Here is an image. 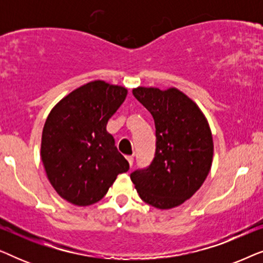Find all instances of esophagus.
I'll return each mask as SVG.
<instances>
[{"label":"esophagus","mask_w":263,"mask_h":263,"mask_svg":"<svg viewBox=\"0 0 263 263\" xmlns=\"http://www.w3.org/2000/svg\"><path fill=\"white\" fill-rule=\"evenodd\" d=\"M125 159L128 160V164H129V166H133V161H134V158L133 157H130V156H128V157H125Z\"/></svg>","instance_id":"esophagus-1"}]
</instances>
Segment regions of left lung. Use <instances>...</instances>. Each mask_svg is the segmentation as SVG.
Wrapping results in <instances>:
<instances>
[{"label": "left lung", "mask_w": 263, "mask_h": 263, "mask_svg": "<svg viewBox=\"0 0 263 263\" xmlns=\"http://www.w3.org/2000/svg\"><path fill=\"white\" fill-rule=\"evenodd\" d=\"M133 95L154 120L156 154L145 170L130 175L146 203L170 210L190 199L203 184L213 161V138L197 104L176 87H136Z\"/></svg>", "instance_id": "left-lung-1"}]
</instances>
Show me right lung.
Instances as JSON below:
<instances>
[{"label": "right lung", "mask_w": 263, "mask_h": 263, "mask_svg": "<svg viewBox=\"0 0 263 263\" xmlns=\"http://www.w3.org/2000/svg\"><path fill=\"white\" fill-rule=\"evenodd\" d=\"M128 89L95 80L60 100L46 118L41 157L56 193L75 206H89L105 196L117 176L129 170L106 130Z\"/></svg>", "instance_id": "add662e5"}]
</instances>
